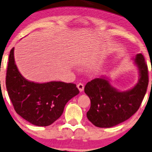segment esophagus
Here are the masks:
<instances>
[{
  "label": "esophagus",
  "instance_id": "1",
  "mask_svg": "<svg viewBox=\"0 0 152 152\" xmlns=\"http://www.w3.org/2000/svg\"><path fill=\"white\" fill-rule=\"evenodd\" d=\"M77 88H78V90H79V91L80 92H82L83 90H84V86H83V83H78V85H77Z\"/></svg>",
  "mask_w": 152,
  "mask_h": 152
}]
</instances>
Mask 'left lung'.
<instances>
[{
  "mask_svg": "<svg viewBox=\"0 0 152 152\" xmlns=\"http://www.w3.org/2000/svg\"><path fill=\"white\" fill-rule=\"evenodd\" d=\"M134 62L139 72L136 85L126 91H119L106 76L88 82L84 91L90 97L88 119L99 128H111L130 118L138 110L147 92L149 77L145 57L137 54Z\"/></svg>",
  "mask_w": 152,
  "mask_h": 152,
  "instance_id": "1",
  "label": "left lung"
}]
</instances>
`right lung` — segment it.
Segmentation results:
<instances>
[{"mask_svg": "<svg viewBox=\"0 0 152 152\" xmlns=\"http://www.w3.org/2000/svg\"><path fill=\"white\" fill-rule=\"evenodd\" d=\"M14 49L10 53L5 83L15 110L31 124L50 126L62 116L66 104L79 90L71 83H38L26 80L15 64Z\"/></svg>", "mask_w": 152, "mask_h": 152, "instance_id": "1", "label": "right lung"}]
</instances>
